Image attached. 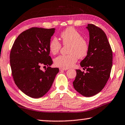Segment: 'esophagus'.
Masks as SVG:
<instances>
[{"label": "esophagus", "mask_w": 125, "mask_h": 125, "mask_svg": "<svg viewBox=\"0 0 125 125\" xmlns=\"http://www.w3.org/2000/svg\"><path fill=\"white\" fill-rule=\"evenodd\" d=\"M68 69H66V68H59V71H66V70H67Z\"/></svg>", "instance_id": "esophagus-1"}]
</instances>
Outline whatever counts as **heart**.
I'll return each instance as SVG.
<instances>
[{"label": "heart", "instance_id": "obj_1", "mask_svg": "<svg viewBox=\"0 0 125 125\" xmlns=\"http://www.w3.org/2000/svg\"><path fill=\"white\" fill-rule=\"evenodd\" d=\"M60 37L62 44L69 45L67 55H61L54 59V64L56 66L63 68L72 67L76 63L78 57L83 58L87 56L89 50L88 43L82 38V35L73 27H69L61 33ZM62 47V44L55 38L50 41L49 49L53 54L58 53Z\"/></svg>", "mask_w": 125, "mask_h": 125}]
</instances>
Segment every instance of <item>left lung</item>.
<instances>
[{"instance_id":"left-lung-1","label":"left lung","mask_w":125,"mask_h":125,"mask_svg":"<svg viewBox=\"0 0 125 125\" xmlns=\"http://www.w3.org/2000/svg\"><path fill=\"white\" fill-rule=\"evenodd\" d=\"M90 33L88 54L81 61V66L86 73L76 70L73 82L77 92L85 97L97 94L107 82L112 66V51L105 33L92 24L87 27Z\"/></svg>"}]
</instances>
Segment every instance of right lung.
<instances>
[{
    "label": "right lung",
    "instance_id": "right-lung-1",
    "mask_svg": "<svg viewBox=\"0 0 125 125\" xmlns=\"http://www.w3.org/2000/svg\"><path fill=\"white\" fill-rule=\"evenodd\" d=\"M54 28L32 27L23 31L15 39L10 53L11 74L15 84L23 93L37 98L51 88L58 68L50 66L49 44ZM41 65L47 66L44 71Z\"/></svg>",
    "mask_w": 125,
    "mask_h": 125
}]
</instances>
